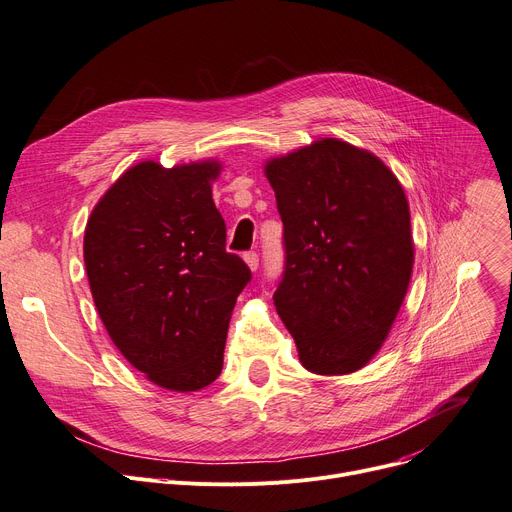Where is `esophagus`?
Segmentation results:
<instances>
[{
    "label": "esophagus",
    "mask_w": 512,
    "mask_h": 512,
    "mask_svg": "<svg viewBox=\"0 0 512 512\" xmlns=\"http://www.w3.org/2000/svg\"><path fill=\"white\" fill-rule=\"evenodd\" d=\"M244 260H246V264L250 266V270H258V264H260L258 252H246V254H244Z\"/></svg>",
    "instance_id": "obj_1"
}]
</instances>
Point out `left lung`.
<instances>
[{
  "label": "left lung",
  "instance_id": "8db88e82",
  "mask_svg": "<svg viewBox=\"0 0 512 512\" xmlns=\"http://www.w3.org/2000/svg\"><path fill=\"white\" fill-rule=\"evenodd\" d=\"M285 266L272 299L301 365L365 367L387 338L414 264L402 184L373 153L322 139L266 164Z\"/></svg>",
  "mask_w": 512,
  "mask_h": 512
}]
</instances>
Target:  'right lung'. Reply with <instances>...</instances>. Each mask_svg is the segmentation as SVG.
I'll return each instance as SVG.
<instances>
[{"instance_id": "right-lung-1", "label": "right lung", "mask_w": 512, "mask_h": 512, "mask_svg": "<svg viewBox=\"0 0 512 512\" xmlns=\"http://www.w3.org/2000/svg\"><path fill=\"white\" fill-rule=\"evenodd\" d=\"M217 162L162 168L141 162L94 207L84 262L114 346L149 381L174 391L213 383L248 264L225 250L211 196Z\"/></svg>"}]
</instances>
